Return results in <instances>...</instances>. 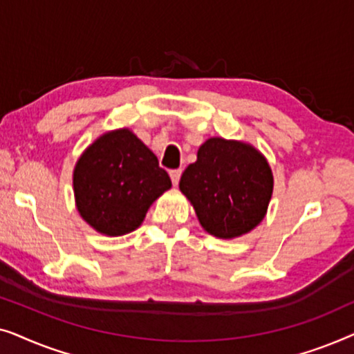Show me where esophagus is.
<instances>
[{"mask_svg":"<svg viewBox=\"0 0 354 354\" xmlns=\"http://www.w3.org/2000/svg\"><path fill=\"white\" fill-rule=\"evenodd\" d=\"M182 169H176V171H171V180L174 185H178V180H180Z\"/></svg>","mask_w":354,"mask_h":354,"instance_id":"obj_1","label":"esophagus"}]
</instances>
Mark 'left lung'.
Masks as SVG:
<instances>
[{
    "label": "left lung",
    "instance_id": "obj_1",
    "mask_svg": "<svg viewBox=\"0 0 354 354\" xmlns=\"http://www.w3.org/2000/svg\"><path fill=\"white\" fill-rule=\"evenodd\" d=\"M178 187L207 234L235 239L264 219L274 178L258 149L234 140L209 138L198 149L196 162L182 174Z\"/></svg>",
    "mask_w": 354,
    "mask_h": 354
}]
</instances>
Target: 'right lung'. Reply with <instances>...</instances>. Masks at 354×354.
<instances>
[{"instance_id": "add662e5", "label": "right lung", "mask_w": 354, "mask_h": 354, "mask_svg": "<svg viewBox=\"0 0 354 354\" xmlns=\"http://www.w3.org/2000/svg\"><path fill=\"white\" fill-rule=\"evenodd\" d=\"M171 185L151 149L127 129L104 133L90 145L74 171L80 216L111 236L140 227L151 203Z\"/></svg>"}]
</instances>
